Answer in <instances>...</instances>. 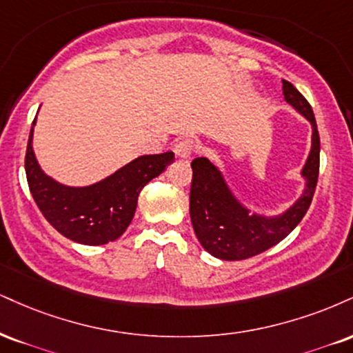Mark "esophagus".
<instances>
[{
    "mask_svg": "<svg viewBox=\"0 0 353 353\" xmlns=\"http://www.w3.org/2000/svg\"><path fill=\"white\" fill-rule=\"evenodd\" d=\"M195 150V143L192 141V139H182V141L177 143L176 146V154L177 158H182V159H188L190 158V154H192Z\"/></svg>",
    "mask_w": 353,
    "mask_h": 353,
    "instance_id": "34e87169",
    "label": "esophagus"
}]
</instances>
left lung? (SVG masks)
Returning <instances> with one entry per match:
<instances>
[{"instance_id": "8db88e82", "label": "left lung", "mask_w": 353, "mask_h": 353, "mask_svg": "<svg viewBox=\"0 0 353 353\" xmlns=\"http://www.w3.org/2000/svg\"><path fill=\"white\" fill-rule=\"evenodd\" d=\"M283 95L286 103L303 114L312 126L311 151L301 171L305 181L304 190L290 209L273 217L252 212L232 192L219 165L207 158H195L190 164V222L203 250L220 260H246L266 252L298 227L312 202L319 177L321 152L316 118L309 101L288 80H283Z\"/></svg>"}]
</instances>
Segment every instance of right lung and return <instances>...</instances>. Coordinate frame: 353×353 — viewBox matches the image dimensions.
<instances>
[{
	"label": "right lung",
	"instance_id": "add662e5",
	"mask_svg": "<svg viewBox=\"0 0 353 353\" xmlns=\"http://www.w3.org/2000/svg\"><path fill=\"white\" fill-rule=\"evenodd\" d=\"M34 125L36 120L26 150L29 190L55 230L82 245H105L120 239L134 217L141 189L174 161V152L139 156L95 184L72 188L41 169L32 150Z\"/></svg>",
	"mask_w": 353,
	"mask_h": 353
}]
</instances>
